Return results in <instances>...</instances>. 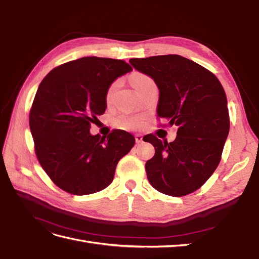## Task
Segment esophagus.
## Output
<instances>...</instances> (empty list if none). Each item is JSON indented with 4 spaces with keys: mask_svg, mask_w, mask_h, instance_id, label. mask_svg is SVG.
Listing matches in <instances>:
<instances>
[{
    "mask_svg": "<svg viewBox=\"0 0 259 259\" xmlns=\"http://www.w3.org/2000/svg\"><path fill=\"white\" fill-rule=\"evenodd\" d=\"M135 140H136L137 144L143 143V135L142 134H136L135 135Z\"/></svg>",
    "mask_w": 259,
    "mask_h": 259,
    "instance_id": "1",
    "label": "esophagus"
}]
</instances>
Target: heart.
Here are the masks:
<instances>
[{"instance_id": "1", "label": "heart", "mask_w": 259, "mask_h": 259, "mask_svg": "<svg viewBox=\"0 0 259 259\" xmlns=\"http://www.w3.org/2000/svg\"><path fill=\"white\" fill-rule=\"evenodd\" d=\"M132 82L134 88L136 89L137 92H139L140 90L145 89L146 86L153 84V80L151 79L150 76H148L146 74L143 73H136L133 75L132 77ZM120 86V81L116 80L114 81L110 86H109L107 93H106V100L110 101L114 95L115 91L117 90V88ZM117 123H119L121 126L123 127H127V128H136L139 127L142 125V119L139 116L136 115H121L119 119H117Z\"/></svg>"}]
</instances>
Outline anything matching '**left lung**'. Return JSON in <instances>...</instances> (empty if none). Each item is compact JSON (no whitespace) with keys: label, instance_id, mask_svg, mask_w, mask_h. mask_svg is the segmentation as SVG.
Instances as JSON below:
<instances>
[{"label":"left lung","instance_id":"left-lung-1","mask_svg":"<svg viewBox=\"0 0 259 259\" xmlns=\"http://www.w3.org/2000/svg\"><path fill=\"white\" fill-rule=\"evenodd\" d=\"M130 64L158 86V116L178 126L171 143L153 135L144 137L155 149L146 163L149 183L171 197L198 190L218 166L229 134V112L221 82L207 69L179 55L133 58Z\"/></svg>","mask_w":259,"mask_h":259}]
</instances>
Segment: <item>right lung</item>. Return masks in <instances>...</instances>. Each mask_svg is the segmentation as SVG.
I'll list each match as a JSON object with an SVG mask.
<instances>
[{
    "label": "right lung",
    "mask_w": 259,
    "mask_h": 259,
    "mask_svg": "<svg viewBox=\"0 0 259 259\" xmlns=\"http://www.w3.org/2000/svg\"><path fill=\"white\" fill-rule=\"evenodd\" d=\"M133 68L112 58L83 57L54 68L38 85L29 124L41 166L60 189L95 193L112 183L116 164L135 145L130 133L92 135L107 109L106 93Z\"/></svg>",
    "instance_id": "right-lung-1"
}]
</instances>
